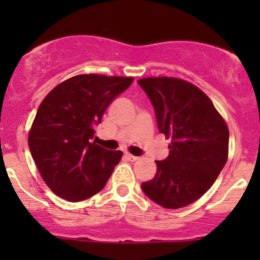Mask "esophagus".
<instances>
[{
  "label": "esophagus",
  "mask_w": 260,
  "mask_h": 260,
  "mask_svg": "<svg viewBox=\"0 0 260 260\" xmlns=\"http://www.w3.org/2000/svg\"><path fill=\"white\" fill-rule=\"evenodd\" d=\"M126 157L129 161H136V160H138L139 157L138 156H134V155H132V154H129V153H126Z\"/></svg>",
  "instance_id": "34e87169"
}]
</instances>
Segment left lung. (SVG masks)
I'll return each instance as SVG.
<instances>
[{"instance_id":"1","label":"left lung","mask_w":260,"mask_h":260,"mask_svg":"<svg viewBox=\"0 0 260 260\" xmlns=\"http://www.w3.org/2000/svg\"><path fill=\"white\" fill-rule=\"evenodd\" d=\"M153 104L157 127L171 139L170 154L155 161L153 180L142 188L151 201L168 209L192 204L213 186L229 156V127L208 95L174 77L138 80Z\"/></svg>"}]
</instances>
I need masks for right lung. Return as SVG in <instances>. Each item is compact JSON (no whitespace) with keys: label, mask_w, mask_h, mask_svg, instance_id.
<instances>
[{"label":"right lung","mask_w":260,"mask_h":260,"mask_svg":"<svg viewBox=\"0 0 260 260\" xmlns=\"http://www.w3.org/2000/svg\"><path fill=\"white\" fill-rule=\"evenodd\" d=\"M133 77L78 74L56 85L39 106L28 144L41 178L56 196L80 202L105 187L122 151L95 142L94 126Z\"/></svg>","instance_id":"right-lung-1"}]
</instances>
